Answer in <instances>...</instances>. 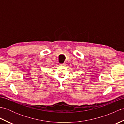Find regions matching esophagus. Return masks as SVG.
Segmentation results:
<instances>
[{
  "mask_svg": "<svg viewBox=\"0 0 124 124\" xmlns=\"http://www.w3.org/2000/svg\"><path fill=\"white\" fill-rule=\"evenodd\" d=\"M65 65V63H61V64H60V65H62V66H64Z\"/></svg>",
  "mask_w": 124,
  "mask_h": 124,
  "instance_id": "esophagus-1",
  "label": "esophagus"
}]
</instances>
